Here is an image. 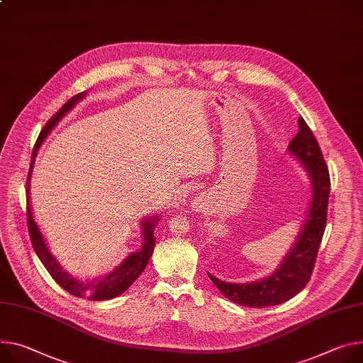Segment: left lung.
Segmentation results:
<instances>
[{
	"label": "left lung",
	"mask_w": 363,
	"mask_h": 363,
	"mask_svg": "<svg viewBox=\"0 0 363 363\" xmlns=\"http://www.w3.org/2000/svg\"><path fill=\"white\" fill-rule=\"evenodd\" d=\"M298 133L291 140L288 149L301 160L307 169L313 184V199L295 245L284 257L281 267L262 281L230 284L208 274L225 298L239 306L263 308L285 303L298 294L311 278L325 228L330 175L318 142L303 117L298 118Z\"/></svg>",
	"instance_id": "1"
}]
</instances>
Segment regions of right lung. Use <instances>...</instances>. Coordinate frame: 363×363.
Returning a JSON list of instances; mask_svg holds the SVG:
<instances>
[{
	"label": "right lung",
	"mask_w": 363,
	"mask_h": 363,
	"mask_svg": "<svg viewBox=\"0 0 363 363\" xmlns=\"http://www.w3.org/2000/svg\"><path fill=\"white\" fill-rule=\"evenodd\" d=\"M85 96V91L81 94H77L75 96H72L69 101L65 103L60 110L45 124L43 130L40 131V135L38 138V142L35 145V149H33L31 153V160H30V168H28V174H27V181H26V195H27V225H28V235L31 239V245L33 249H35L36 255L39 256V259L42 260V263L45 265V268L48 269V272L52 275V278L56 281V284H59L65 291H68L69 294L75 295V296H85V298L91 300V301H103V300H111L116 298L117 295L123 294L128 286H131L139 275L145 271L147 262L153 253L155 249V243L156 239L153 238V228H155V223H156V217L155 220H146L143 221V246L139 252L131 253L130 256H127V259H124V262L118 268H116V271H113L110 275L98 279V281H91L88 284L79 282L77 281L74 277H71L68 272H65V269L59 265V262L53 257V255L49 252L45 239L40 233V230L33 218L31 214V208H30V203H28V184H30V177H31V169H33V163H35V157L38 153V149L40 147V145L43 143L45 138L49 135V131L57 124V121L67 114L69 110L74 108V106L82 100Z\"/></svg>",
	"instance_id": "1"
}]
</instances>
